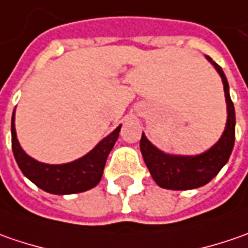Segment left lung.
<instances>
[{
  "mask_svg": "<svg viewBox=\"0 0 248 248\" xmlns=\"http://www.w3.org/2000/svg\"><path fill=\"white\" fill-rule=\"evenodd\" d=\"M207 59L217 69V72L219 73L224 82L228 108V120L224 134L213 148L197 156L167 155L158 150L155 145H152L145 137V134H142L139 143L140 152L150 171V175L160 187L171 190H189L205 185L221 171V168L228 163L229 156L232 153L234 145L236 116L233 102L229 95V84L221 66H218L210 56H207Z\"/></svg>",
  "mask_w": 248,
  "mask_h": 248,
  "instance_id": "obj_1",
  "label": "left lung"
}]
</instances>
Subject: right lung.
Listing matches in <instances>:
<instances>
[{
	"label": "right lung",
	"instance_id": "obj_1",
	"mask_svg": "<svg viewBox=\"0 0 248 248\" xmlns=\"http://www.w3.org/2000/svg\"><path fill=\"white\" fill-rule=\"evenodd\" d=\"M120 128L121 125L106 138L102 139L84 157L67 164H45L31 158L20 148L19 140L16 138L14 110L11 132L15 160L24 175L45 192L53 195L81 193L99 184L110 150L119 138Z\"/></svg>",
	"mask_w": 248,
	"mask_h": 248
}]
</instances>
